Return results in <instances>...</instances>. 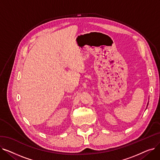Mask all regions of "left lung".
Here are the masks:
<instances>
[{
  "mask_svg": "<svg viewBox=\"0 0 160 160\" xmlns=\"http://www.w3.org/2000/svg\"><path fill=\"white\" fill-rule=\"evenodd\" d=\"M148 104H147V106H148Z\"/></svg>",
  "mask_w": 160,
  "mask_h": 160,
  "instance_id": "8db88e82",
  "label": "left lung"
}]
</instances>
